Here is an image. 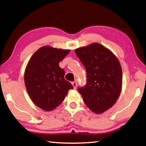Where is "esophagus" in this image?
<instances>
[{
    "instance_id": "obj_1",
    "label": "esophagus",
    "mask_w": 146,
    "mask_h": 146,
    "mask_svg": "<svg viewBox=\"0 0 146 146\" xmlns=\"http://www.w3.org/2000/svg\"><path fill=\"white\" fill-rule=\"evenodd\" d=\"M71 84H72V85L73 86L74 88H76V86H77V83L76 82H73L72 83H71Z\"/></svg>"
}]
</instances>
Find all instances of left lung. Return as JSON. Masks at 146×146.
Segmentation results:
<instances>
[{
	"label": "left lung",
	"instance_id": "8db88e82",
	"mask_svg": "<svg viewBox=\"0 0 146 146\" xmlns=\"http://www.w3.org/2000/svg\"><path fill=\"white\" fill-rule=\"evenodd\" d=\"M86 72V83L78 90L85 104L96 113L109 109L119 98L122 83L119 61L99 43L75 49Z\"/></svg>",
	"mask_w": 146,
	"mask_h": 146
}]
</instances>
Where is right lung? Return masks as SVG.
Returning <instances> with one entry per match:
<instances>
[{"instance_id":"1","label":"right lung","mask_w":146,"mask_h":146,"mask_svg":"<svg viewBox=\"0 0 146 146\" xmlns=\"http://www.w3.org/2000/svg\"><path fill=\"white\" fill-rule=\"evenodd\" d=\"M70 50L44 46L31 58L26 68L24 82L30 98L41 109L57 107L73 86L64 79V70L59 63Z\"/></svg>"}]
</instances>
